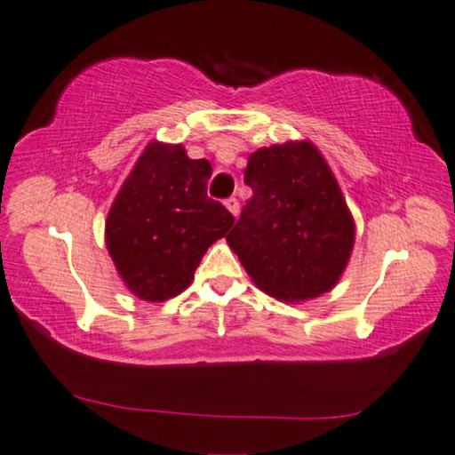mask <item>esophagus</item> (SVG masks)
I'll return each instance as SVG.
<instances>
[{"instance_id":"esophagus-1","label":"esophagus","mask_w":455,"mask_h":455,"mask_svg":"<svg viewBox=\"0 0 455 455\" xmlns=\"http://www.w3.org/2000/svg\"><path fill=\"white\" fill-rule=\"evenodd\" d=\"M226 209H228L229 213H232L234 217H238V213H240V203H238V198L229 196L228 201H226Z\"/></svg>"}]
</instances>
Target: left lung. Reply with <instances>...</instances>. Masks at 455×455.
Segmentation results:
<instances>
[{
  "instance_id": "obj_1",
  "label": "left lung",
  "mask_w": 455,
  "mask_h": 455,
  "mask_svg": "<svg viewBox=\"0 0 455 455\" xmlns=\"http://www.w3.org/2000/svg\"><path fill=\"white\" fill-rule=\"evenodd\" d=\"M244 182L252 198L226 240L254 285L283 302L333 290L356 226L319 148L308 140L259 148Z\"/></svg>"
}]
</instances>
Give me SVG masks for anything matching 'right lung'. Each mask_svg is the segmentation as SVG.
I'll list each match as a JSON object with an SVG mask.
<instances>
[{"label":"right lung","instance_id":"right-lung-1","mask_svg":"<svg viewBox=\"0 0 455 455\" xmlns=\"http://www.w3.org/2000/svg\"><path fill=\"white\" fill-rule=\"evenodd\" d=\"M211 173L209 161L190 159L182 145L151 140L124 180L105 221V244L140 300L182 294L209 246L234 226V215L207 196Z\"/></svg>","mask_w":455,"mask_h":455}]
</instances>
